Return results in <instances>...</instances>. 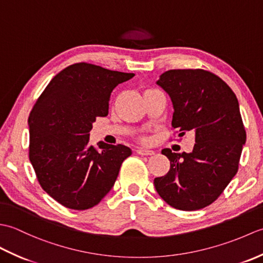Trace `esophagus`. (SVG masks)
I'll return each instance as SVG.
<instances>
[{"label": "esophagus", "mask_w": 263, "mask_h": 263, "mask_svg": "<svg viewBox=\"0 0 263 263\" xmlns=\"http://www.w3.org/2000/svg\"><path fill=\"white\" fill-rule=\"evenodd\" d=\"M137 154L140 155V156H150V155H154V152H153V150L146 149V148H138Z\"/></svg>", "instance_id": "34e87169"}]
</instances>
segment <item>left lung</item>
Segmentation results:
<instances>
[{"label": "left lung", "instance_id": "left-lung-1", "mask_svg": "<svg viewBox=\"0 0 263 263\" xmlns=\"http://www.w3.org/2000/svg\"><path fill=\"white\" fill-rule=\"evenodd\" d=\"M157 83L174 106L172 128L180 132L178 137L195 132V144L190 154L161 150L171 168L155 178V187L173 208L202 209L218 199L238 171L247 132L236 95L202 69L168 70Z\"/></svg>", "mask_w": 263, "mask_h": 263}]
</instances>
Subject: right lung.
I'll list each match as a JSON object with an SVG mask.
<instances>
[{
    "instance_id": "obj_1",
    "label": "right lung",
    "mask_w": 263,
    "mask_h": 263,
    "mask_svg": "<svg viewBox=\"0 0 263 263\" xmlns=\"http://www.w3.org/2000/svg\"><path fill=\"white\" fill-rule=\"evenodd\" d=\"M135 77L81 62L55 76L30 111L29 159L44 191L59 203L86 210L100 202L131 156L123 144L89 142L98 116L108 114L113 89Z\"/></svg>"
}]
</instances>
